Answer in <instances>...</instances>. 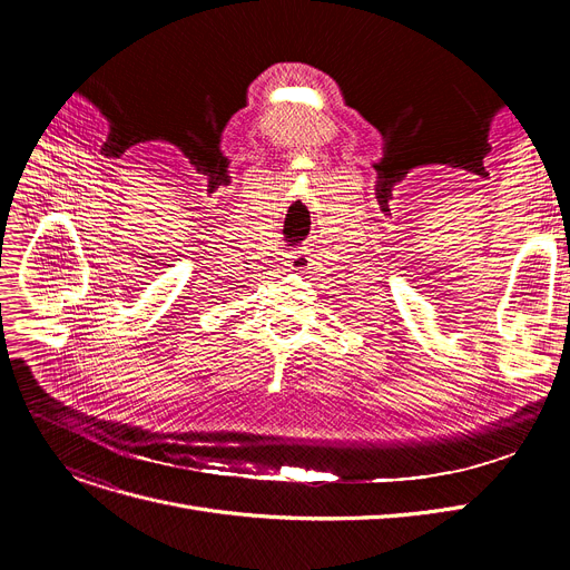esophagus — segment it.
<instances>
[{
  "label": "esophagus",
  "mask_w": 570,
  "mask_h": 570,
  "mask_svg": "<svg viewBox=\"0 0 570 570\" xmlns=\"http://www.w3.org/2000/svg\"><path fill=\"white\" fill-rule=\"evenodd\" d=\"M288 265H291V269H305L309 265V258L305 254H295V256H291Z\"/></svg>",
  "instance_id": "obj_1"
}]
</instances>
